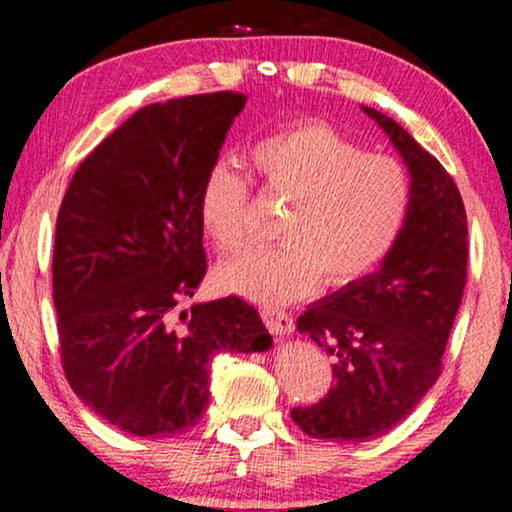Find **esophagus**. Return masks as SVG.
<instances>
[{"label": "esophagus", "mask_w": 512, "mask_h": 512, "mask_svg": "<svg viewBox=\"0 0 512 512\" xmlns=\"http://www.w3.org/2000/svg\"><path fill=\"white\" fill-rule=\"evenodd\" d=\"M263 321L270 328V333L277 335V338H286V335L293 333L291 314L282 310H263Z\"/></svg>", "instance_id": "1"}]
</instances>
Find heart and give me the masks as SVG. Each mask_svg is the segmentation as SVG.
<instances>
[{"label": "heart", "mask_w": 512, "mask_h": 512, "mask_svg": "<svg viewBox=\"0 0 512 512\" xmlns=\"http://www.w3.org/2000/svg\"><path fill=\"white\" fill-rule=\"evenodd\" d=\"M272 198L289 202L270 249L242 251L216 270L223 291L265 307L310 293L324 277L347 286L370 275L401 235L410 212V177L396 158L363 153L326 123H303L258 139L247 153ZM249 184L216 163L202 179L198 219L219 251L242 244Z\"/></svg>", "instance_id": "b5f03b06"}]
</instances>
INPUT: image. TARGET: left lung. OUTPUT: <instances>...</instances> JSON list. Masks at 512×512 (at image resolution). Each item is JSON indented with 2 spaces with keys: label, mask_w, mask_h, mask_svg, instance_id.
<instances>
[{
  "label": "left lung",
  "mask_w": 512,
  "mask_h": 512,
  "mask_svg": "<svg viewBox=\"0 0 512 512\" xmlns=\"http://www.w3.org/2000/svg\"><path fill=\"white\" fill-rule=\"evenodd\" d=\"M361 109L408 165L410 212L380 270L317 300L298 319V333L333 359L335 384L291 417L307 436L331 443H368L415 410L438 380L466 284L459 188L394 118Z\"/></svg>",
  "instance_id": "left-lung-1"
}]
</instances>
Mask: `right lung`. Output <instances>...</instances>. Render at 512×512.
Here are the masks:
<instances>
[{
  "mask_svg": "<svg viewBox=\"0 0 512 512\" xmlns=\"http://www.w3.org/2000/svg\"><path fill=\"white\" fill-rule=\"evenodd\" d=\"M240 93L149 104L79 165L62 198L53 305L62 366L95 415L142 438L198 424L209 361L268 352L272 335L247 300L193 298L207 272L198 193Z\"/></svg>",
  "mask_w": 512,
  "mask_h": 512,
  "instance_id": "obj_1",
  "label": "right lung"
}]
</instances>
